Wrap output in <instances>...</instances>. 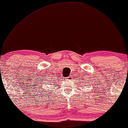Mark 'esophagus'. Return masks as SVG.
<instances>
[{"mask_svg": "<svg viewBox=\"0 0 128 128\" xmlns=\"http://www.w3.org/2000/svg\"><path fill=\"white\" fill-rule=\"evenodd\" d=\"M66 80H70V79L71 78V77H67V78H66Z\"/></svg>", "mask_w": 128, "mask_h": 128, "instance_id": "1", "label": "esophagus"}]
</instances>
